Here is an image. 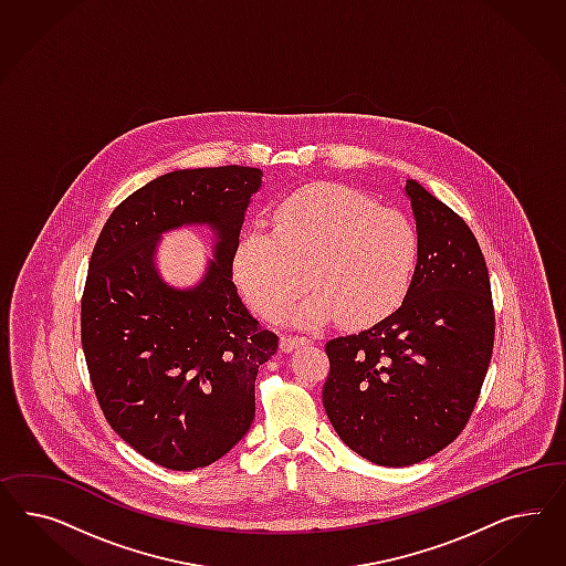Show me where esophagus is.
Instances as JSON below:
<instances>
[{
	"label": "esophagus",
	"mask_w": 566,
	"mask_h": 566,
	"mask_svg": "<svg viewBox=\"0 0 566 566\" xmlns=\"http://www.w3.org/2000/svg\"><path fill=\"white\" fill-rule=\"evenodd\" d=\"M305 344H311V340L305 338V336H282L280 348H282L284 353H291L296 346H305Z\"/></svg>",
	"instance_id": "34e87169"
}]
</instances>
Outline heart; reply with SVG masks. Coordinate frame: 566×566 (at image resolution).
<instances>
[{"instance_id":"1","label":"heart","mask_w":566,"mask_h":566,"mask_svg":"<svg viewBox=\"0 0 566 566\" xmlns=\"http://www.w3.org/2000/svg\"><path fill=\"white\" fill-rule=\"evenodd\" d=\"M419 247L405 213L360 190L315 182L275 206L272 232H244L234 277L265 319H282L311 284L315 294L292 313L294 322L336 317L346 327L374 326L411 291Z\"/></svg>"}]
</instances>
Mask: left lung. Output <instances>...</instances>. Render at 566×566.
<instances>
[{"label": "left lung", "mask_w": 566, "mask_h": 566, "mask_svg": "<svg viewBox=\"0 0 566 566\" xmlns=\"http://www.w3.org/2000/svg\"><path fill=\"white\" fill-rule=\"evenodd\" d=\"M419 232L411 291L392 315L326 344L324 407L344 444L384 467H409L454 442L488 374L496 317L471 228L407 180Z\"/></svg>", "instance_id": "left-lung-1"}]
</instances>
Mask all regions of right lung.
<instances>
[{
    "label": "right lung",
    "instance_id": "right-lung-1",
    "mask_svg": "<svg viewBox=\"0 0 566 566\" xmlns=\"http://www.w3.org/2000/svg\"><path fill=\"white\" fill-rule=\"evenodd\" d=\"M259 168L164 174L112 211L88 261L81 340L95 396L112 429L171 471L216 463L255 417L259 367L277 336L240 301L232 263ZM209 224L214 259L192 290L154 270L160 234Z\"/></svg>",
    "mask_w": 566,
    "mask_h": 566
}]
</instances>
